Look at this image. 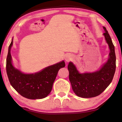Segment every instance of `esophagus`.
<instances>
[{"mask_svg":"<svg viewBox=\"0 0 122 122\" xmlns=\"http://www.w3.org/2000/svg\"><path fill=\"white\" fill-rule=\"evenodd\" d=\"M71 59H72V56L71 55H67L65 57V60L67 62L70 61L71 60Z\"/></svg>","mask_w":122,"mask_h":122,"instance_id":"1","label":"esophagus"}]
</instances>
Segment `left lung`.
<instances>
[{
	"label": "left lung",
	"mask_w": 122,
	"mask_h": 122,
	"mask_svg": "<svg viewBox=\"0 0 122 122\" xmlns=\"http://www.w3.org/2000/svg\"><path fill=\"white\" fill-rule=\"evenodd\" d=\"M103 33L110 48L109 59L100 71L92 73L80 74L72 62L68 66L69 78L75 94L82 98L96 97L104 92L112 81L116 71L115 46L105 27Z\"/></svg>",
	"instance_id": "left-lung-1"
}]
</instances>
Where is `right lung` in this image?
<instances>
[{"mask_svg": "<svg viewBox=\"0 0 122 122\" xmlns=\"http://www.w3.org/2000/svg\"><path fill=\"white\" fill-rule=\"evenodd\" d=\"M13 39L9 47L6 58V72L11 86L22 96L28 99L44 98L50 93L59 69L65 67L63 61L49 66L36 74H25L12 64L11 55Z\"/></svg>", "mask_w": 122, "mask_h": 122, "instance_id": "right-lung-1", "label": "right lung"}]
</instances>
